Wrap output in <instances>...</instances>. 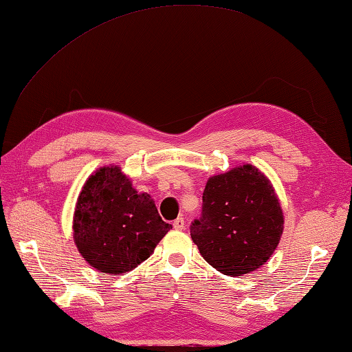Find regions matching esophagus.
Instances as JSON below:
<instances>
[{
    "mask_svg": "<svg viewBox=\"0 0 352 352\" xmlns=\"http://www.w3.org/2000/svg\"><path fill=\"white\" fill-rule=\"evenodd\" d=\"M173 228H175V229H177V230H182V229H185V221H184V218H182V217L176 218V220L173 221Z\"/></svg>",
    "mask_w": 352,
    "mask_h": 352,
    "instance_id": "obj_1",
    "label": "esophagus"
}]
</instances>
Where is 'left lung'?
I'll list each match as a JSON object with an SVG mask.
<instances>
[{"label":"left lung","instance_id":"obj_1","mask_svg":"<svg viewBox=\"0 0 352 352\" xmlns=\"http://www.w3.org/2000/svg\"><path fill=\"white\" fill-rule=\"evenodd\" d=\"M191 238L209 265L226 276L261 268L278 245L283 212L267 177L253 166L212 176Z\"/></svg>","mask_w":352,"mask_h":352}]
</instances>
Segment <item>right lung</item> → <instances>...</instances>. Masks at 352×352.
<instances>
[{"mask_svg": "<svg viewBox=\"0 0 352 352\" xmlns=\"http://www.w3.org/2000/svg\"><path fill=\"white\" fill-rule=\"evenodd\" d=\"M171 224L149 194H138L119 167H100L82 186L74 215L78 252L93 268L123 274L149 257Z\"/></svg>", "mask_w": 352, "mask_h": 352, "instance_id": "right-lung-1", "label": "right lung"}]
</instances>
